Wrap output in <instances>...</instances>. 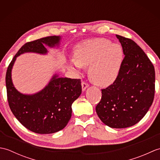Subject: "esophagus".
Here are the masks:
<instances>
[{
  "label": "esophagus",
  "instance_id": "esophagus-1",
  "mask_svg": "<svg viewBox=\"0 0 160 160\" xmlns=\"http://www.w3.org/2000/svg\"><path fill=\"white\" fill-rule=\"evenodd\" d=\"M89 84H88L87 82H82V89L83 91H84L86 90L87 88L89 87Z\"/></svg>",
  "mask_w": 160,
  "mask_h": 160
}]
</instances>
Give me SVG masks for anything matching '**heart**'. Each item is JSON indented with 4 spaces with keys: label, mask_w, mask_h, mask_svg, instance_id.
<instances>
[{
    "label": "heart",
    "mask_w": 160,
    "mask_h": 160,
    "mask_svg": "<svg viewBox=\"0 0 160 160\" xmlns=\"http://www.w3.org/2000/svg\"><path fill=\"white\" fill-rule=\"evenodd\" d=\"M125 60L122 47L105 38H94L80 42L75 47L73 60L67 67L80 73L82 67H89V76L93 82L108 87L118 80Z\"/></svg>",
    "instance_id": "1"
}]
</instances>
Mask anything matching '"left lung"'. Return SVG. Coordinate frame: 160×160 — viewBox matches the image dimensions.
I'll list each match as a JSON object with an SVG mask.
<instances>
[{
  "mask_svg": "<svg viewBox=\"0 0 160 160\" xmlns=\"http://www.w3.org/2000/svg\"><path fill=\"white\" fill-rule=\"evenodd\" d=\"M125 54L120 76L105 89L96 107L108 127L124 128L137 124L147 114L155 95V69L144 52L133 40L116 35Z\"/></svg>",
  "mask_w": 160,
  "mask_h": 160,
  "instance_id": "1",
  "label": "left lung"
}]
</instances>
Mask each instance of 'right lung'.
Returning <instances> with one entry per match:
<instances>
[{"label": "right lung", "instance_id": "1", "mask_svg": "<svg viewBox=\"0 0 160 160\" xmlns=\"http://www.w3.org/2000/svg\"><path fill=\"white\" fill-rule=\"evenodd\" d=\"M62 36H49L24 45L13 57L6 73L9 105L13 115L24 127L39 134H51L62 130L69 122L73 102L82 93L80 79L60 77L54 73L48 84L38 92L24 94L16 89L12 72L17 57L25 53L46 55L50 48L58 49Z\"/></svg>", "mask_w": 160, "mask_h": 160}]
</instances>
